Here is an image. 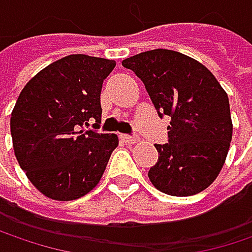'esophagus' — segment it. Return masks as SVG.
Instances as JSON below:
<instances>
[{"label":"esophagus","mask_w":252,"mask_h":252,"mask_svg":"<svg viewBox=\"0 0 252 252\" xmlns=\"http://www.w3.org/2000/svg\"><path fill=\"white\" fill-rule=\"evenodd\" d=\"M121 140H123L126 144H135V143H137V137L128 135V134H121Z\"/></svg>","instance_id":"34e87169"}]
</instances>
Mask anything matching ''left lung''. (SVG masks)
I'll return each mask as SVG.
<instances>
[{
  "instance_id": "obj_1",
  "label": "left lung",
  "mask_w": 252,
  "mask_h": 252,
  "mask_svg": "<svg viewBox=\"0 0 252 252\" xmlns=\"http://www.w3.org/2000/svg\"><path fill=\"white\" fill-rule=\"evenodd\" d=\"M123 65L141 78L159 117H171L168 143L155 144L150 182L175 197L201 192L223 168L232 140L226 92L203 64L176 51L141 52Z\"/></svg>"
}]
</instances>
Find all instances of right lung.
Returning <instances> with one entry per match:
<instances>
[{
    "label": "right lung",
    "instance_id": "obj_1",
    "mask_svg": "<svg viewBox=\"0 0 252 252\" xmlns=\"http://www.w3.org/2000/svg\"><path fill=\"white\" fill-rule=\"evenodd\" d=\"M115 65L112 60L68 55L45 67L22 90L10 120L14 155L48 198L77 200L103 175L118 137L84 126L100 124L102 84Z\"/></svg>",
    "mask_w": 252,
    "mask_h": 252
}]
</instances>
